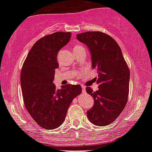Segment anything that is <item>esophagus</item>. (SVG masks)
Returning a JSON list of instances; mask_svg holds the SVG:
<instances>
[{"instance_id": "1", "label": "esophagus", "mask_w": 152, "mask_h": 152, "mask_svg": "<svg viewBox=\"0 0 152 152\" xmlns=\"http://www.w3.org/2000/svg\"><path fill=\"white\" fill-rule=\"evenodd\" d=\"M86 92V88L85 86H82V93H85Z\"/></svg>"}]
</instances>
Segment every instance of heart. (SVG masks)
Instances as JSON below:
<instances>
[{"mask_svg": "<svg viewBox=\"0 0 152 152\" xmlns=\"http://www.w3.org/2000/svg\"><path fill=\"white\" fill-rule=\"evenodd\" d=\"M81 48H83V47L81 46H80V45H76V46H75V47H74V50H76V49H81Z\"/></svg>", "mask_w": 152, "mask_h": 152, "instance_id": "heart-1", "label": "heart"}]
</instances>
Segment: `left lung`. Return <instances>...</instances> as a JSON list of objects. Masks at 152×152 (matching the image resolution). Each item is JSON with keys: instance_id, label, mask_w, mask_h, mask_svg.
<instances>
[{"instance_id": "8db88e82", "label": "left lung", "mask_w": 152, "mask_h": 152, "mask_svg": "<svg viewBox=\"0 0 152 152\" xmlns=\"http://www.w3.org/2000/svg\"><path fill=\"white\" fill-rule=\"evenodd\" d=\"M77 39L88 47L92 69H97L98 90H86L94 98V106L87 111L91 123L98 126L109 125L125 108L129 90L130 72L116 41L101 31H86Z\"/></svg>"}]
</instances>
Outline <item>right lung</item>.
Segmentation results:
<instances>
[{
    "label": "right lung",
    "mask_w": 152,
    "mask_h": 152,
    "mask_svg": "<svg viewBox=\"0 0 152 152\" xmlns=\"http://www.w3.org/2000/svg\"><path fill=\"white\" fill-rule=\"evenodd\" d=\"M71 32L58 31L37 40L26 58L20 73L23 102L27 112L40 126L59 127L73 99L80 94V85L67 84L57 89L53 83L59 67L58 52L69 42Z\"/></svg>",
    "instance_id": "add662e5"
}]
</instances>
